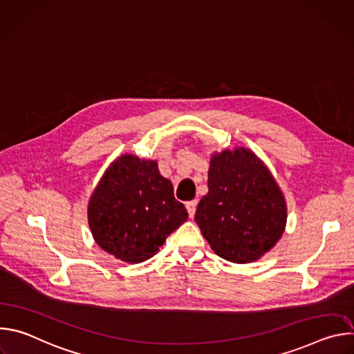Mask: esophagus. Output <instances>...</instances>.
I'll use <instances>...</instances> for the list:
<instances>
[{
    "instance_id": "obj_1",
    "label": "esophagus",
    "mask_w": 354,
    "mask_h": 354,
    "mask_svg": "<svg viewBox=\"0 0 354 354\" xmlns=\"http://www.w3.org/2000/svg\"><path fill=\"white\" fill-rule=\"evenodd\" d=\"M196 207H197V200H192V201H187V203H186V209H187V213H189L190 218L194 217Z\"/></svg>"
}]
</instances>
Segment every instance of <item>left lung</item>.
I'll list each match as a JSON object with an SVG mask.
<instances>
[{
	"instance_id": "1",
	"label": "left lung",
	"mask_w": 354,
	"mask_h": 354,
	"mask_svg": "<svg viewBox=\"0 0 354 354\" xmlns=\"http://www.w3.org/2000/svg\"><path fill=\"white\" fill-rule=\"evenodd\" d=\"M207 186L194 218L212 249L232 263L259 261L287 223L286 198L269 168L249 148H227L212 154Z\"/></svg>"
}]
</instances>
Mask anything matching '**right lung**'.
<instances>
[{"label": "right lung", "mask_w": 354, "mask_h": 354, "mask_svg": "<svg viewBox=\"0 0 354 354\" xmlns=\"http://www.w3.org/2000/svg\"><path fill=\"white\" fill-rule=\"evenodd\" d=\"M187 220L158 162L122 154L105 171L88 203L95 242L127 263L154 257L168 235Z\"/></svg>", "instance_id": "right-lung-1"}]
</instances>
